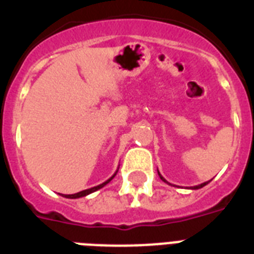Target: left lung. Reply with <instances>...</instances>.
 <instances>
[{
  "mask_svg": "<svg viewBox=\"0 0 254 254\" xmlns=\"http://www.w3.org/2000/svg\"><path fill=\"white\" fill-rule=\"evenodd\" d=\"M158 175H159V178H161V179H162V181H163V182H166V183H169V182H167V181H166V179H165V178H163V177H162V175H161V174H159V171H158ZM209 182H211V181H208V182H204V183H201V185L193 186V187H192V190H197V189H201V187H204V186H205V185H208ZM169 185H170V183H169Z\"/></svg>",
  "mask_w": 254,
  "mask_h": 254,
  "instance_id": "obj_1",
  "label": "left lung"
}]
</instances>
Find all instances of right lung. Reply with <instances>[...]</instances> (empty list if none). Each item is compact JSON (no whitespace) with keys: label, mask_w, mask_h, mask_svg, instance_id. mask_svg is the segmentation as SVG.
<instances>
[{"label":"right lung","mask_w":254,"mask_h":254,"mask_svg":"<svg viewBox=\"0 0 254 254\" xmlns=\"http://www.w3.org/2000/svg\"><path fill=\"white\" fill-rule=\"evenodd\" d=\"M117 171H119V170H116V173L113 174V175H112V177L109 178V179H108V181H105V182H104V183H101V185H99V186H95V187H91V189L83 190V191H80V192L72 193V195H63V193H62V196H64V197H68V199H77V197H83V196H87V195H89V193L95 192V191H97V190L103 189V187H104V186H105V185H108V183H109V182H111L112 179H113V178L116 177V174H117Z\"/></svg>","instance_id":"obj_1"}]
</instances>
